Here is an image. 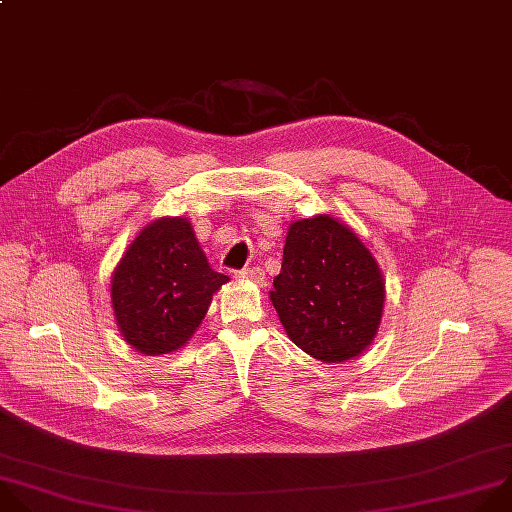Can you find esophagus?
Instances as JSON below:
<instances>
[{
    "instance_id": "34e87169",
    "label": "esophagus",
    "mask_w": 512,
    "mask_h": 512,
    "mask_svg": "<svg viewBox=\"0 0 512 512\" xmlns=\"http://www.w3.org/2000/svg\"><path fill=\"white\" fill-rule=\"evenodd\" d=\"M238 278H246V280H252V282H262L264 280V270L258 268V266H252V268H242L236 272Z\"/></svg>"
}]
</instances>
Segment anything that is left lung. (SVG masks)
<instances>
[{
    "instance_id": "obj_1",
    "label": "left lung",
    "mask_w": 512,
    "mask_h": 512,
    "mask_svg": "<svg viewBox=\"0 0 512 512\" xmlns=\"http://www.w3.org/2000/svg\"><path fill=\"white\" fill-rule=\"evenodd\" d=\"M270 300L296 347L341 363L373 341L385 286L363 242L337 220L315 216L288 228Z\"/></svg>"
}]
</instances>
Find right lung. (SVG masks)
<instances>
[{
    "label": "right lung",
    "mask_w": 512,
    "mask_h": 512,
    "mask_svg": "<svg viewBox=\"0 0 512 512\" xmlns=\"http://www.w3.org/2000/svg\"><path fill=\"white\" fill-rule=\"evenodd\" d=\"M228 280L210 266L187 220H157L133 240L113 274L117 325L139 353L175 351L195 333L214 292Z\"/></svg>",
    "instance_id": "obj_1"
}]
</instances>
